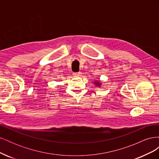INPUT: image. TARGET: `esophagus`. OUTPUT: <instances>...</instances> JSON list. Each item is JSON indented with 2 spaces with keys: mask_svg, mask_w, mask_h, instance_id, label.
I'll return each instance as SVG.
<instances>
[{
  "mask_svg": "<svg viewBox=\"0 0 159 159\" xmlns=\"http://www.w3.org/2000/svg\"><path fill=\"white\" fill-rule=\"evenodd\" d=\"M81 74V73L80 71H79V72H75V73H74V75H78H78H80Z\"/></svg>",
  "mask_w": 159,
  "mask_h": 159,
  "instance_id": "esophagus-1",
  "label": "esophagus"
}]
</instances>
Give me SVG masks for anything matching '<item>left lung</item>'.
I'll return each mask as SVG.
<instances>
[{
  "instance_id": "left-lung-1",
  "label": "left lung",
  "mask_w": 159,
  "mask_h": 159,
  "mask_svg": "<svg viewBox=\"0 0 159 159\" xmlns=\"http://www.w3.org/2000/svg\"><path fill=\"white\" fill-rule=\"evenodd\" d=\"M95 84H96V85H100V84H99V82H96V83H95Z\"/></svg>"
}]
</instances>
